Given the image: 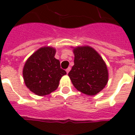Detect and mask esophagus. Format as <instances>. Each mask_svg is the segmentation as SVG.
<instances>
[{"instance_id": "obj_1", "label": "esophagus", "mask_w": 135, "mask_h": 135, "mask_svg": "<svg viewBox=\"0 0 135 135\" xmlns=\"http://www.w3.org/2000/svg\"><path fill=\"white\" fill-rule=\"evenodd\" d=\"M70 70H71V67H69L68 68V69H66V73H69V71H70Z\"/></svg>"}]
</instances>
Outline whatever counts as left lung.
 <instances>
[{
  "mask_svg": "<svg viewBox=\"0 0 135 135\" xmlns=\"http://www.w3.org/2000/svg\"><path fill=\"white\" fill-rule=\"evenodd\" d=\"M74 65L69 76L77 90L95 95L103 89L108 81L107 66L100 54L90 46L73 47Z\"/></svg>",
  "mask_w": 135,
  "mask_h": 135,
  "instance_id": "1",
  "label": "left lung"
}]
</instances>
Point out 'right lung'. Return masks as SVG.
I'll list each match as a JSON object with an SVG mask.
<instances>
[{"label": "right lung", "instance_id": "right-lung-1", "mask_svg": "<svg viewBox=\"0 0 135 135\" xmlns=\"http://www.w3.org/2000/svg\"><path fill=\"white\" fill-rule=\"evenodd\" d=\"M56 49L50 46L39 48L30 56L23 68V77L27 88L39 96L51 93L58 88L59 81L66 74L60 61L54 56Z\"/></svg>", "mask_w": 135, "mask_h": 135}]
</instances>
